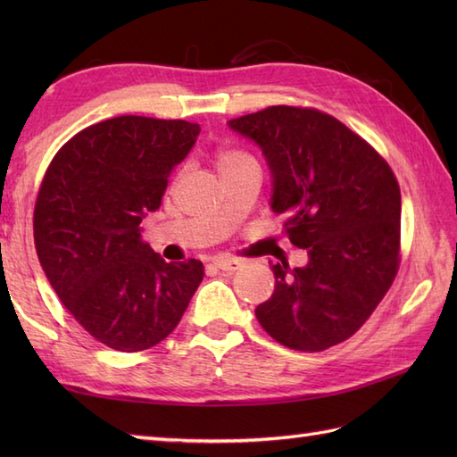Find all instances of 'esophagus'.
<instances>
[{"label": "esophagus", "mask_w": 457, "mask_h": 457, "mask_svg": "<svg viewBox=\"0 0 457 457\" xmlns=\"http://www.w3.org/2000/svg\"><path fill=\"white\" fill-rule=\"evenodd\" d=\"M213 267H218L221 270H228V273H234V270H237L241 267V261L234 259V257H220V259L213 261Z\"/></svg>", "instance_id": "obj_1"}]
</instances>
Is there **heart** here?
<instances>
[{"instance_id":"b5f03b06","label":"heart","mask_w":457,"mask_h":457,"mask_svg":"<svg viewBox=\"0 0 457 457\" xmlns=\"http://www.w3.org/2000/svg\"><path fill=\"white\" fill-rule=\"evenodd\" d=\"M249 162H255V159L251 157L249 153L241 151V149H221L216 154V167H218L220 174L236 170V169L244 167V164H249Z\"/></svg>"}]
</instances>
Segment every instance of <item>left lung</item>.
Here are the masks:
<instances>
[{"label":"left lung","mask_w":457,"mask_h":457,"mask_svg":"<svg viewBox=\"0 0 457 457\" xmlns=\"http://www.w3.org/2000/svg\"><path fill=\"white\" fill-rule=\"evenodd\" d=\"M229 128L263 149L277 213L306 267L273 265L275 293L255 316L296 352H324L361 328L401 265V188L393 169L334 115L303 105L269 108Z\"/></svg>","instance_id":"left-lung-1"}]
</instances>
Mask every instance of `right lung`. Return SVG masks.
I'll list each match as a JSON object with an SVG mask.
<instances>
[{
	"mask_svg": "<svg viewBox=\"0 0 457 457\" xmlns=\"http://www.w3.org/2000/svg\"><path fill=\"white\" fill-rule=\"evenodd\" d=\"M198 133L196 123L145 115L94 123L58 149L38 188L33 236L48 283L115 352L162 342L204 278L198 259L167 263L141 237Z\"/></svg>",
	"mask_w": 457,
	"mask_h": 457,
	"instance_id": "add662e5",
	"label": "right lung"
}]
</instances>
